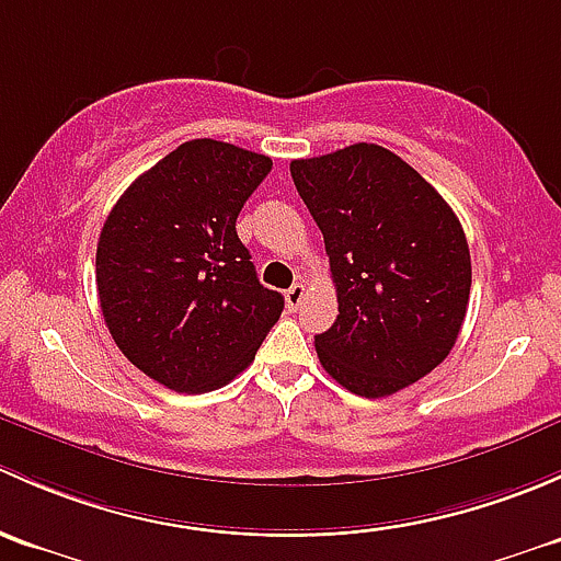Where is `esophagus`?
Returning <instances> with one entry per match:
<instances>
[{"label":"esophagus","mask_w":561,"mask_h":561,"mask_svg":"<svg viewBox=\"0 0 561 561\" xmlns=\"http://www.w3.org/2000/svg\"><path fill=\"white\" fill-rule=\"evenodd\" d=\"M305 294H308V288H305V283H294V286L286 291V305H288V310H297L299 305H302Z\"/></svg>","instance_id":"esophagus-1"}]
</instances>
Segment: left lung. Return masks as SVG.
Masks as SVG:
<instances>
[{
	"instance_id": "8db88e82",
	"label": "left lung",
	"mask_w": 561,
	"mask_h": 561,
	"mask_svg": "<svg viewBox=\"0 0 561 561\" xmlns=\"http://www.w3.org/2000/svg\"><path fill=\"white\" fill-rule=\"evenodd\" d=\"M291 178L327 245L337 319L319 362L359 397H391L451 354L470 302L456 213L400 156L356 142L294 159Z\"/></svg>"
}]
</instances>
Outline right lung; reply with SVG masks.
Masks as SVG:
<instances>
[{"label": "right lung", "instance_id": "right-lung-1", "mask_svg": "<svg viewBox=\"0 0 561 561\" xmlns=\"http://www.w3.org/2000/svg\"><path fill=\"white\" fill-rule=\"evenodd\" d=\"M264 153L188 140L142 172L96 242V291L121 354L181 394L221 389L253 362L283 313L238 238Z\"/></svg>", "mask_w": 561, "mask_h": 561}]
</instances>
